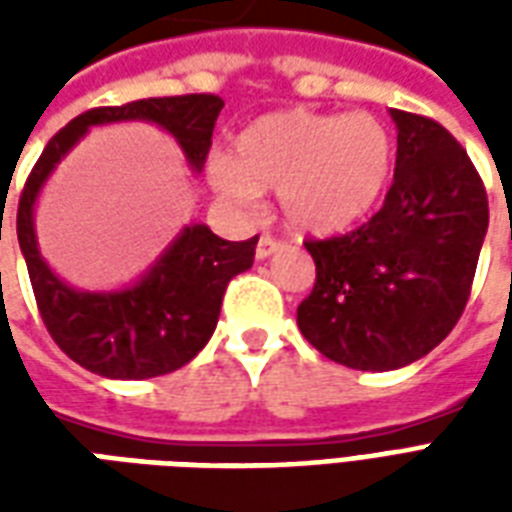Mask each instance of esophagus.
<instances>
[{
    "instance_id": "34e87169",
    "label": "esophagus",
    "mask_w": 512,
    "mask_h": 512,
    "mask_svg": "<svg viewBox=\"0 0 512 512\" xmlns=\"http://www.w3.org/2000/svg\"><path fill=\"white\" fill-rule=\"evenodd\" d=\"M282 249V244L279 241H274V238H268V235H263L260 241H257V249H255V257L257 260H266V257H271L274 252H279Z\"/></svg>"
}]
</instances>
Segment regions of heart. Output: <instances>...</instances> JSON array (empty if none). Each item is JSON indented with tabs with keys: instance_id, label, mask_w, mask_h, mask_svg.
<instances>
[{
	"instance_id": "obj_1",
	"label": "heart",
	"mask_w": 512,
	"mask_h": 512,
	"mask_svg": "<svg viewBox=\"0 0 512 512\" xmlns=\"http://www.w3.org/2000/svg\"><path fill=\"white\" fill-rule=\"evenodd\" d=\"M395 147L376 115H315L288 109L252 120L216 158L211 180L235 202L277 191L290 230L337 235L373 213L392 178Z\"/></svg>"
}]
</instances>
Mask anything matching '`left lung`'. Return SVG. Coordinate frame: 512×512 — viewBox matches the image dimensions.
<instances>
[{"label": "left lung", "instance_id": "obj_1", "mask_svg": "<svg viewBox=\"0 0 512 512\" xmlns=\"http://www.w3.org/2000/svg\"><path fill=\"white\" fill-rule=\"evenodd\" d=\"M397 161L384 208L359 230L310 241L315 288L296 310L304 340L354 370L430 354L461 318L488 230L483 180L430 117L389 109Z\"/></svg>", "mask_w": 512, "mask_h": 512}]
</instances>
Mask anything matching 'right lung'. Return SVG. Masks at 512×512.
<instances>
[{"label":"right lung","mask_w":512,"mask_h":512,"mask_svg":"<svg viewBox=\"0 0 512 512\" xmlns=\"http://www.w3.org/2000/svg\"><path fill=\"white\" fill-rule=\"evenodd\" d=\"M222 106L219 95H175L90 109L51 136L29 175L18 200L16 230L35 301L54 343L95 376L142 381L191 362L216 329L227 282L252 268L257 235L224 241L208 224H186L136 282L115 290H79L57 277L40 255L35 233L40 191L90 128L112 123L164 128L186 164L200 172Z\"/></svg>","instance_id":"add662e5"}]
</instances>
